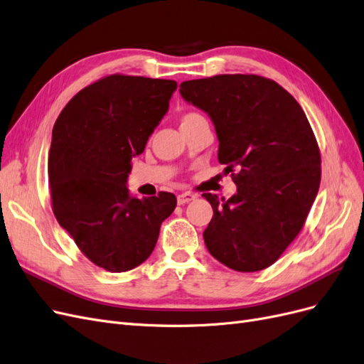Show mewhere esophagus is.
Wrapping results in <instances>:
<instances>
[{
	"instance_id": "esophagus-1",
	"label": "esophagus",
	"mask_w": 364,
	"mask_h": 364,
	"mask_svg": "<svg viewBox=\"0 0 364 364\" xmlns=\"http://www.w3.org/2000/svg\"><path fill=\"white\" fill-rule=\"evenodd\" d=\"M194 199H196V196L193 193H181L178 196V203L179 205H185V203H188V202H191Z\"/></svg>"
}]
</instances>
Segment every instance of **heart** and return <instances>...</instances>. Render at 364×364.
<instances>
[{
  "label": "heart",
  "instance_id": "b5f03b06",
  "mask_svg": "<svg viewBox=\"0 0 364 364\" xmlns=\"http://www.w3.org/2000/svg\"><path fill=\"white\" fill-rule=\"evenodd\" d=\"M197 117H200V115L196 114V112H186V114L182 117V123H186V121H191V119H194V118H197Z\"/></svg>",
  "mask_w": 364,
  "mask_h": 364
}]
</instances>
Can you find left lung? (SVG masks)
I'll return each mask as SVG.
<instances>
[{
  "label": "left lung",
  "instance_id": "1",
  "mask_svg": "<svg viewBox=\"0 0 364 364\" xmlns=\"http://www.w3.org/2000/svg\"><path fill=\"white\" fill-rule=\"evenodd\" d=\"M185 102L211 118L218 162L237 193L218 200L203 232L211 255L237 272L277 261L301 232L321 185V153L294 98L266 77L222 74L181 83Z\"/></svg>",
  "mask_w": 364,
  "mask_h": 364
}]
</instances>
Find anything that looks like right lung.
Masks as SVG:
<instances>
[{
	"instance_id": "1",
	"label": "right lung",
	"mask_w": 364,
	"mask_h": 364,
	"mask_svg": "<svg viewBox=\"0 0 364 364\" xmlns=\"http://www.w3.org/2000/svg\"><path fill=\"white\" fill-rule=\"evenodd\" d=\"M174 80L107 75L63 107L48 156L53 213L86 258L107 272H127L156 246L176 196H130L132 158L168 111Z\"/></svg>"
}]
</instances>
